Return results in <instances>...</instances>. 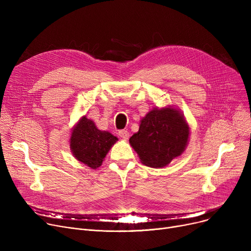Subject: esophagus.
<instances>
[{"label": "esophagus", "mask_w": 251, "mask_h": 251, "mask_svg": "<svg viewBox=\"0 0 251 251\" xmlns=\"http://www.w3.org/2000/svg\"><path fill=\"white\" fill-rule=\"evenodd\" d=\"M118 134H119V136H120L123 139H128L129 136H130V133L128 132L127 130H120V131H119Z\"/></svg>", "instance_id": "obj_1"}]
</instances>
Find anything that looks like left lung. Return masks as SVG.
Returning <instances> with one entry per match:
<instances>
[{"mask_svg":"<svg viewBox=\"0 0 251 251\" xmlns=\"http://www.w3.org/2000/svg\"><path fill=\"white\" fill-rule=\"evenodd\" d=\"M190 128L182 112L172 105L153 108L140 120L139 130L129 139L140 162L164 168L186 150Z\"/></svg>","mask_w":251,"mask_h":251,"instance_id":"1","label":"left lung"}]
</instances>
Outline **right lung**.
<instances>
[{
    "mask_svg": "<svg viewBox=\"0 0 251 251\" xmlns=\"http://www.w3.org/2000/svg\"><path fill=\"white\" fill-rule=\"evenodd\" d=\"M118 138L109 131L98 129L95 122L82 116L74 125L69 139L70 151L77 161L97 169Z\"/></svg>",
    "mask_w": 251,
    "mask_h": 251,
    "instance_id": "right-lung-1",
    "label": "right lung"
}]
</instances>
